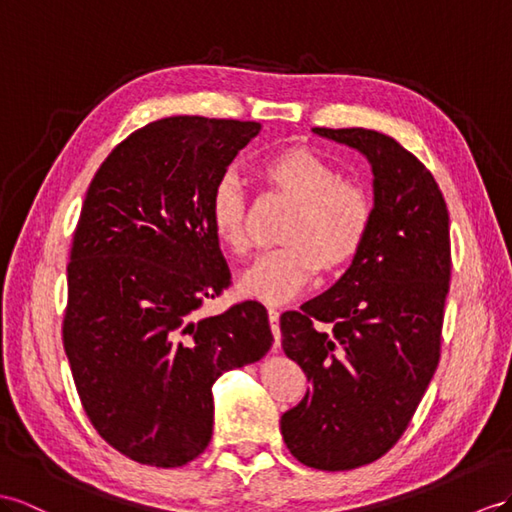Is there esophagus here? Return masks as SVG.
Listing matches in <instances>:
<instances>
[{
	"label": "esophagus",
	"mask_w": 512,
	"mask_h": 512,
	"mask_svg": "<svg viewBox=\"0 0 512 512\" xmlns=\"http://www.w3.org/2000/svg\"><path fill=\"white\" fill-rule=\"evenodd\" d=\"M279 316L281 311L277 307H268V320L272 326V335H274V348L281 346V329H279Z\"/></svg>",
	"instance_id": "esophagus-1"
}]
</instances>
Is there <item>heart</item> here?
Listing matches in <instances>:
<instances>
[{
  "mask_svg": "<svg viewBox=\"0 0 512 512\" xmlns=\"http://www.w3.org/2000/svg\"><path fill=\"white\" fill-rule=\"evenodd\" d=\"M257 177L294 209L281 233L285 246L261 257L240 287L246 296L277 305L305 292L320 270L333 274L357 259L372 229L374 203L363 186L342 179L329 160L303 147L266 155L257 164ZM207 218L220 246L238 257L251 253L248 199L233 175L214 183Z\"/></svg>",
  "mask_w": 512,
  "mask_h": 512,
  "instance_id": "obj_1",
  "label": "heart"
}]
</instances>
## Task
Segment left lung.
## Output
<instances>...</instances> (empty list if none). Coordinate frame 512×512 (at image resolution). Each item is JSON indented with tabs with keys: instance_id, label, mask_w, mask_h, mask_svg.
<instances>
[{
	"instance_id": "obj_1",
	"label": "left lung",
	"mask_w": 512,
	"mask_h": 512,
	"mask_svg": "<svg viewBox=\"0 0 512 512\" xmlns=\"http://www.w3.org/2000/svg\"><path fill=\"white\" fill-rule=\"evenodd\" d=\"M368 157L374 220L331 290L281 316V346L311 389L281 432L307 467L374 463L404 435L441 357L452 251L448 205L430 170L374 129L313 127Z\"/></svg>"
}]
</instances>
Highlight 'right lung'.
<instances>
[{"label": "right lung", "instance_id": "obj_1", "mask_svg": "<svg viewBox=\"0 0 512 512\" xmlns=\"http://www.w3.org/2000/svg\"><path fill=\"white\" fill-rule=\"evenodd\" d=\"M257 131L205 116L149 123L116 144L86 190L62 342L90 424L136 463L194 461L212 439L216 378L274 342L257 300L196 313L231 285L209 192Z\"/></svg>", "mask_w": 512, "mask_h": 512}]
</instances>
